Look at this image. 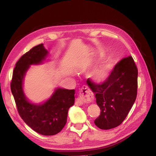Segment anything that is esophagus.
I'll return each instance as SVG.
<instances>
[{
    "instance_id": "34e87169",
    "label": "esophagus",
    "mask_w": 156,
    "mask_h": 156,
    "mask_svg": "<svg viewBox=\"0 0 156 156\" xmlns=\"http://www.w3.org/2000/svg\"><path fill=\"white\" fill-rule=\"evenodd\" d=\"M94 96L91 91L87 85H83L79 92V96L76 99V104L81 105L83 103H89L94 100Z\"/></svg>"
}]
</instances>
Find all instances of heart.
<instances>
[{
  "label": "heart",
  "mask_w": 156,
  "mask_h": 156,
  "mask_svg": "<svg viewBox=\"0 0 156 156\" xmlns=\"http://www.w3.org/2000/svg\"><path fill=\"white\" fill-rule=\"evenodd\" d=\"M113 62L112 59H108L104 62L92 73V77L98 83L104 81L106 79L113 67Z\"/></svg>",
  "instance_id": "heart-1"
}]
</instances>
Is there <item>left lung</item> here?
<instances>
[{"mask_svg":"<svg viewBox=\"0 0 156 156\" xmlns=\"http://www.w3.org/2000/svg\"><path fill=\"white\" fill-rule=\"evenodd\" d=\"M87 83L94 93L101 111L94 120L95 125L105 130L119 126L128 115L137 96L138 69L132 56L118 62L102 83L96 84L89 78Z\"/></svg>","mask_w":156,"mask_h":156,"instance_id":"1","label":"left lung"}]
</instances>
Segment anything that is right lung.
<instances>
[{
	"mask_svg": "<svg viewBox=\"0 0 156 156\" xmlns=\"http://www.w3.org/2000/svg\"><path fill=\"white\" fill-rule=\"evenodd\" d=\"M48 51L43 44L34 47L18 60L13 72L11 91L18 112L24 122L37 133L54 136L62 130L67 122L68 110L74 104V89L58 88L43 104L28 101L23 89L26 72L31 65H38L45 59Z\"/></svg>",
	"mask_w": 156,
	"mask_h": 156,
	"instance_id": "right-lung-1",
	"label": "right lung"
}]
</instances>
